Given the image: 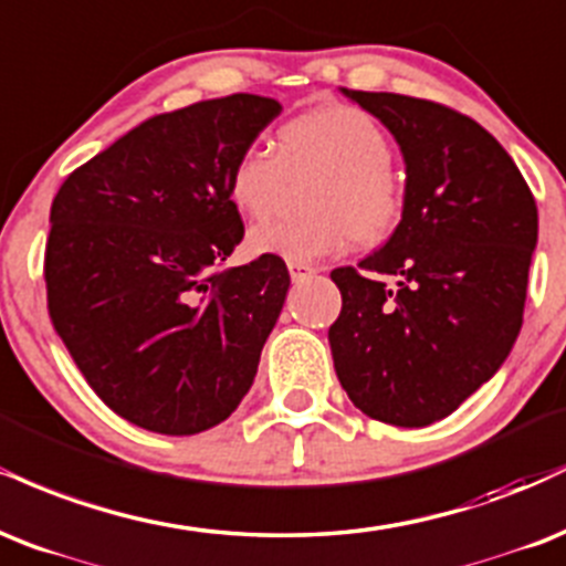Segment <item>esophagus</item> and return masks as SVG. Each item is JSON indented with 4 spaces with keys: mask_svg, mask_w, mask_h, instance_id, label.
Wrapping results in <instances>:
<instances>
[{
    "mask_svg": "<svg viewBox=\"0 0 566 566\" xmlns=\"http://www.w3.org/2000/svg\"><path fill=\"white\" fill-rule=\"evenodd\" d=\"M289 272H291V281L302 283V281H310V277L317 272V268H312V264H304V262H289Z\"/></svg>",
    "mask_w": 566,
    "mask_h": 566,
    "instance_id": "34e87169",
    "label": "esophagus"
}]
</instances>
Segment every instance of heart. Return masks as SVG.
Here are the masks:
<instances>
[{"mask_svg":"<svg viewBox=\"0 0 566 566\" xmlns=\"http://www.w3.org/2000/svg\"><path fill=\"white\" fill-rule=\"evenodd\" d=\"M384 126L355 105H317L277 126L272 150L249 145L228 171V198L245 219H268L281 206L289 179L317 171L304 190L307 214L256 224L254 254L317 262L352 241L376 245L400 228L405 185L391 171Z\"/></svg>","mask_w":566,"mask_h":566,"instance_id":"b5f03b06","label":"heart"}]
</instances>
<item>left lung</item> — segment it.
Masks as SVG:
<instances>
[{
  "instance_id": "1",
  "label": "left lung",
  "mask_w": 566,
  "mask_h": 566,
  "mask_svg": "<svg viewBox=\"0 0 566 566\" xmlns=\"http://www.w3.org/2000/svg\"><path fill=\"white\" fill-rule=\"evenodd\" d=\"M344 95L395 135L408 179L400 228L357 268L331 272L342 291L334 368L365 416L429 427L490 381L520 336L537 206L474 118L395 92Z\"/></svg>"
}]
</instances>
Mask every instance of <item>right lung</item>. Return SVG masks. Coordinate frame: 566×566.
Masks as SVG:
<instances>
[{
  "instance_id": "add662e5",
  "label": "right lung",
  "mask_w": 566,
  "mask_h": 566,
  "mask_svg": "<svg viewBox=\"0 0 566 566\" xmlns=\"http://www.w3.org/2000/svg\"><path fill=\"white\" fill-rule=\"evenodd\" d=\"M259 95L158 113L60 185L46 310L95 395L158 434H198L241 405L289 294L281 256L224 268L243 241L230 164L281 113Z\"/></svg>"
}]
</instances>
